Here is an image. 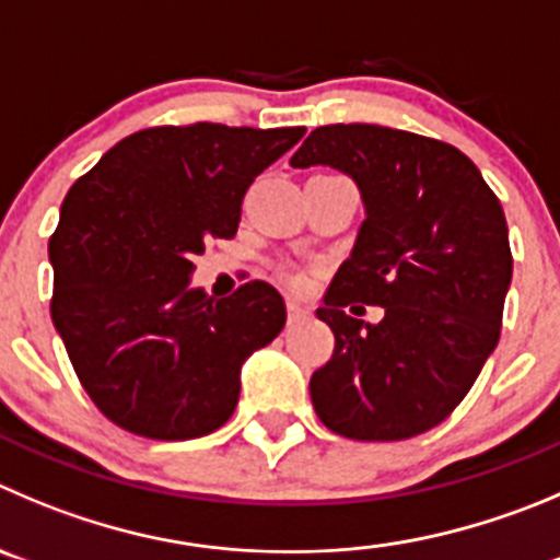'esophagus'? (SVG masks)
<instances>
[{
  "instance_id": "obj_1",
  "label": "esophagus",
  "mask_w": 560,
  "mask_h": 560,
  "mask_svg": "<svg viewBox=\"0 0 560 560\" xmlns=\"http://www.w3.org/2000/svg\"><path fill=\"white\" fill-rule=\"evenodd\" d=\"M310 315H312L310 306L298 304V301H290V304H287V320L290 323H301V320H306Z\"/></svg>"
}]
</instances>
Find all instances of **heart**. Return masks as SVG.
<instances>
[{
  "instance_id": "b5f03b06",
  "label": "heart",
  "mask_w": 560,
  "mask_h": 560,
  "mask_svg": "<svg viewBox=\"0 0 560 560\" xmlns=\"http://www.w3.org/2000/svg\"><path fill=\"white\" fill-rule=\"evenodd\" d=\"M292 284H295V287H306V284H310V281H306V276L304 273H295V276H292Z\"/></svg>"
}]
</instances>
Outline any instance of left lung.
I'll use <instances>...</instances> for the list:
<instances>
[{
    "mask_svg": "<svg viewBox=\"0 0 560 560\" xmlns=\"http://www.w3.org/2000/svg\"><path fill=\"white\" fill-rule=\"evenodd\" d=\"M290 165L342 171L364 203L317 310L334 331L331 359L310 381L317 417L359 442L431 431L498 348L514 268L498 196L453 145L375 124L317 127ZM357 300L381 305L382 323L348 316Z\"/></svg>",
    "mask_w": 560,
    "mask_h": 560,
    "instance_id": "1",
    "label": "left lung"
}]
</instances>
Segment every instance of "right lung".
<instances>
[{
	"instance_id": "1",
	"label": "right lung",
	"mask_w": 560,
	"mask_h": 560,
	"mask_svg": "<svg viewBox=\"0 0 560 560\" xmlns=\"http://www.w3.org/2000/svg\"><path fill=\"white\" fill-rule=\"evenodd\" d=\"M304 127H154L115 143L74 182L49 240L51 320L107 420L179 442L232 417L240 370L284 328L268 281L209 298L192 256L237 234L250 182Z\"/></svg>"
}]
</instances>
